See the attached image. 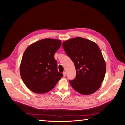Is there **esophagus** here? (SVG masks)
Returning <instances> with one entry per match:
<instances>
[{"label": "esophagus", "mask_w": 125, "mask_h": 125, "mask_svg": "<svg viewBox=\"0 0 125 125\" xmlns=\"http://www.w3.org/2000/svg\"><path fill=\"white\" fill-rule=\"evenodd\" d=\"M63 76L65 77L66 76V75H67V72H66V71H64V72H63Z\"/></svg>", "instance_id": "34e87169"}]
</instances>
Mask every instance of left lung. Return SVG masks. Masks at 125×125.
<instances>
[{"instance_id":"left-lung-1","label":"left lung","mask_w":125,"mask_h":125,"mask_svg":"<svg viewBox=\"0 0 125 125\" xmlns=\"http://www.w3.org/2000/svg\"><path fill=\"white\" fill-rule=\"evenodd\" d=\"M63 47L75 64L76 78L70 81L73 89L83 95L99 89L106 73V63L99 46L88 39L77 37L63 42Z\"/></svg>"}]
</instances>
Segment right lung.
<instances>
[{
	"label": "right lung",
	"mask_w": 125,
	"mask_h": 125,
	"mask_svg": "<svg viewBox=\"0 0 125 125\" xmlns=\"http://www.w3.org/2000/svg\"><path fill=\"white\" fill-rule=\"evenodd\" d=\"M60 40L44 39L30 45L23 53L20 73L23 83L35 94H43L54 88L63 74L57 69L55 52Z\"/></svg>",
	"instance_id": "add662e5"
}]
</instances>
